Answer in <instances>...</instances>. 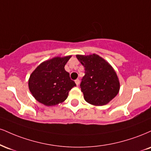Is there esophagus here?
I'll return each instance as SVG.
<instances>
[{"mask_svg": "<svg viewBox=\"0 0 151 151\" xmlns=\"http://www.w3.org/2000/svg\"><path fill=\"white\" fill-rule=\"evenodd\" d=\"M75 83H76V84H77V86H78V85L79 84V83H80V81H79V79H76V80H75Z\"/></svg>", "mask_w": 151, "mask_h": 151, "instance_id": "esophagus-1", "label": "esophagus"}]
</instances>
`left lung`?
Segmentation results:
<instances>
[{
	"instance_id": "obj_1",
	"label": "left lung",
	"mask_w": 151,
	"mask_h": 151,
	"mask_svg": "<svg viewBox=\"0 0 151 151\" xmlns=\"http://www.w3.org/2000/svg\"><path fill=\"white\" fill-rule=\"evenodd\" d=\"M84 67L80 88L87 103L94 105L107 104L117 95L119 82L111 65L99 55H77Z\"/></svg>"
}]
</instances>
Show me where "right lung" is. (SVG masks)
Listing matches in <instances>:
<instances>
[{"label": "right lung", "mask_w": 151, "mask_h": 151, "mask_svg": "<svg viewBox=\"0 0 151 151\" xmlns=\"http://www.w3.org/2000/svg\"><path fill=\"white\" fill-rule=\"evenodd\" d=\"M70 58L56 57L43 62L31 74L29 88L39 102L52 106L67 99L69 91L76 86L65 70Z\"/></svg>", "instance_id": "add662e5"}]
</instances>
